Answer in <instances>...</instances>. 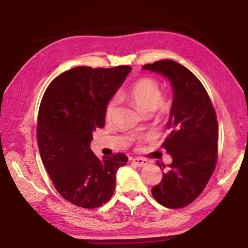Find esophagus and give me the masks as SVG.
I'll return each mask as SVG.
<instances>
[{"instance_id":"34e87169","label":"esophagus","mask_w":248,"mask_h":248,"mask_svg":"<svg viewBox=\"0 0 248 248\" xmlns=\"http://www.w3.org/2000/svg\"><path fill=\"white\" fill-rule=\"evenodd\" d=\"M131 162L139 167H144L147 165V161L140 159V157H133V159H131Z\"/></svg>"}]
</instances>
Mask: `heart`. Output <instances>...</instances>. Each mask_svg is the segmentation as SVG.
<instances>
[{"mask_svg":"<svg viewBox=\"0 0 248 248\" xmlns=\"http://www.w3.org/2000/svg\"><path fill=\"white\" fill-rule=\"evenodd\" d=\"M124 98L129 99L140 112L151 113L156 108H165L166 102L163 101L160 84L154 78H143L135 81L127 91L123 93ZM117 101L112 100L108 105L107 118L110 119L115 112Z\"/></svg>","mask_w":248,"mask_h":248,"instance_id":"1","label":"heart"}]
</instances>
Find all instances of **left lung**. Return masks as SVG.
Segmentation results:
<instances>
[{"instance_id":"obj_1","label":"left lung","mask_w":248,"mask_h":248,"mask_svg":"<svg viewBox=\"0 0 248 248\" xmlns=\"http://www.w3.org/2000/svg\"><path fill=\"white\" fill-rule=\"evenodd\" d=\"M143 69L166 78L173 94L167 138L162 144L172 162L161 182L152 187V196L166 208L186 207L203 191L217 165V114L202 84L184 66L159 61Z\"/></svg>"}]
</instances>
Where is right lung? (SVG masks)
Returning <instances> with one entry per match:
<instances>
[{
    "instance_id": "right-lung-1",
    "label": "right lung",
    "mask_w": 248,
    "mask_h": 248,
    "mask_svg": "<svg viewBox=\"0 0 248 248\" xmlns=\"http://www.w3.org/2000/svg\"><path fill=\"white\" fill-rule=\"evenodd\" d=\"M131 70L76 67L54 78L44 93L37 124L39 154L56 191L78 207L93 209L108 202L116 172L128 162L124 154L98 159L91 141Z\"/></svg>"
}]
</instances>
